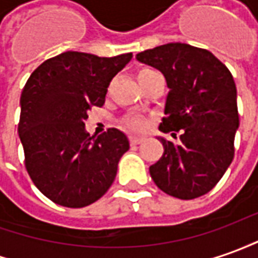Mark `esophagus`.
I'll return each mask as SVG.
<instances>
[{
	"label": "esophagus",
	"instance_id": "obj_1",
	"mask_svg": "<svg viewBox=\"0 0 258 258\" xmlns=\"http://www.w3.org/2000/svg\"><path fill=\"white\" fill-rule=\"evenodd\" d=\"M143 137H130V144H131V145H137V144L143 143Z\"/></svg>",
	"mask_w": 258,
	"mask_h": 258
}]
</instances>
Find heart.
<instances>
[{"instance_id":"heart-1","label":"heart","mask_w":258,"mask_h":258,"mask_svg":"<svg viewBox=\"0 0 258 258\" xmlns=\"http://www.w3.org/2000/svg\"><path fill=\"white\" fill-rule=\"evenodd\" d=\"M152 73H157V72L152 69L140 70L138 80H143L144 78L150 76ZM122 127L125 130H128V131H133V133H141V131L147 128V121L144 118H141V117H138V115H128V117H125L122 120Z\"/></svg>"}]
</instances>
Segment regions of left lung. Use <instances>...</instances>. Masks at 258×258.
I'll use <instances>...</instances> for the list:
<instances>
[{"label": "left lung", "instance_id": "obj_1", "mask_svg": "<svg viewBox=\"0 0 258 258\" xmlns=\"http://www.w3.org/2000/svg\"><path fill=\"white\" fill-rule=\"evenodd\" d=\"M137 59L158 69L169 87L159 130L182 131L178 145L159 138L164 154L150 166L151 178L183 201L208 194L234 157L239 111L230 70L209 50L179 42L144 50Z\"/></svg>", "mask_w": 258, "mask_h": 258}]
</instances>
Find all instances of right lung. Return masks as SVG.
Here are the masks:
<instances>
[{
    "instance_id": "1",
    "label": "right lung",
    "mask_w": 258,
    "mask_h": 258,
    "mask_svg": "<svg viewBox=\"0 0 258 258\" xmlns=\"http://www.w3.org/2000/svg\"><path fill=\"white\" fill-rule=\"evenodd\" d=\"M131 57L64 52L45 60L28 79L18 122L25 168L35 186L56 205L85 208L111 186L128 138L117 128L93 138L85 120L93 107L104 104L110 82Z\"/></svg>"
}]
</instances>
